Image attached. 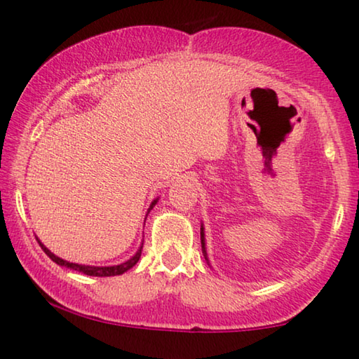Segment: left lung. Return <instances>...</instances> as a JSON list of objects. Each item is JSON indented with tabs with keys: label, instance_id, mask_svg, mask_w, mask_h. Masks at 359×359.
<instances>
[{
	"label": "left lung",
	"instance_id": "8db88e82",
	"mask_svg": "<svg viewBox=\"0 0 359 359\" xmlns=\"http://www.w3.org/2000/svg\"><path fill=\"white\" fill-rule=\"evenodd\" d=\"M201 248H203V255H204V259L209 263V257H208V248H205V234H204V223H201Z\"/></svg>",
	"mask_w": 359,
	"mask_h": 359
}]
</instances>
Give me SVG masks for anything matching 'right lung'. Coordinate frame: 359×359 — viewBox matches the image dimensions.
Segmentation results:
<instances>
[{
    "mask_svg": "<svg viewBox=\"0 0 359 359\" xmlns=\"http://www.w3.org/2000/svg\"><path fill=\"white\" fill-rule=\"evenodd\" d=\"M158 199H160V198H155L154 201L150 203L149 209H147V214H145V218H147V215L150 214V210L155 208V204L158 203ZM144 224H145V220H144ZM36 239H38V238H36ZM38 242H39V245H41L42 250L46 252L47 257L50 258V259L53 261V263H57L58 266L69 267V269H72V271L82 272V274H85V276H93V277L121 276V274H123V272H126L128 269H131V267L137 263L139 258H141V253H142V242H141V245H139L137 252H136L135 255H133V257H131L130 259L123 261V263H120V264H114V266H88V264H77V263H71V261H66V259H63V258H60V257H57L55 253H52L50 250H48V248H47L44 244H42V242H41L39 239H38Z\"/></svg>",
    "mask_w": 359,
    "mask_h": 359,
    "instance_id": "obj_1",
    "label": "right lung"
}]
</instances>
